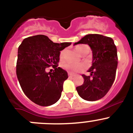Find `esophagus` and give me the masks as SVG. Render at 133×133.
<instances>
[{
	"label": "esophagus",
	"instance_id": "34e87169",
	"mask_svg": "<svg viewBox=\"0 0 133 133\" xmlns=\"http://www.w3.org/2000/svg\"><path fill=\"white\" fill-rule=\"evenodd\" d=\"M69 78H72V77L74 76V75L72 74H70V73H69Z\"/></svg>",
	"mask_w": 133,
	"mask_h": 133
}]
</instances>
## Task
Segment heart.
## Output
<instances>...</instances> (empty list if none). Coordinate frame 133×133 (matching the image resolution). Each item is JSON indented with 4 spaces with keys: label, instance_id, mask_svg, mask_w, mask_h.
<instances>
[{
    "label": "heart",
    "instance_id": "obj_1",
    "mask_svg": "<svg viewBox=\"0 0 133 133\" xmlns=\"http://www.w3.org/2000/svg\"><path fill=\"white\" fill-rule=\"evenodd\" d=\"M76 50L79 54H83L85 51V50L89 51V49L87 45H78L76 48ZM63 56V51H61L60 54V57L62 58ZM63 67L67 70L70 73H76L77 72L81 71L85 69V65L82 63H72L70 62H67L63 64Z\"/></svg>",
    "mask_w": 133,
    "mask_h": 133
}]
</instances>
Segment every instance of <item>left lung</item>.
Returning <instances> with one entry per match:
<instances>
[{
	"mask_svg": "<svg viewBox=\"0 0 133 133\" xmlns=\"http://www.w3.org/2000/svg\"><path fill=\"white\" fill-rule=\"evenodd\" d=\"M79 44L89 45L93 61L88 70L90 75H82L84 82L77 87V92L85 101H97L108 93L114 82L117 66V48L112 38L98 34L85 35L74 45Z\"/></svg>",
	"mask_w": 133,
	"mask_h": 133,
	"instance_id": "1",
	"label": "left lung"
}]
</instances>
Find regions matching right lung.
<instances>
[{"label":"right lung","instance_id":"right-lung-1","mask_svg":"<svg viewBox=\"0 0 133 133\" xmlns=\"http://www.w3.org/2000/svg\"><path fill=\"white\" fill-rule=\"evenodd\" d=\"M71 42L54 43L42 35L29 36L18 48L16 74L21 88L31 101L42 107L57 102L67 72L57 67L61 51ZM51 65L54 72L47 73Z\"/></svg>","mask_w":133,"mask_h":133}]
</instances>
